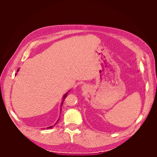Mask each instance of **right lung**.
Returning a JSON list of instances; mask_svg holds the SVG:
<instances>
[{
    "instance_id": "right-lung-1",
    "label": "right lung",
    "mask_w": 157,
    "mask_h": 157,
    "mask_svg": "<svg viewBox=\"0 0 157 157\" xmlns=\"http://www.w3.org/2000/svg\"><path fill=\"white\" fill-rule=\"evenodd\" d=\"M19 71V69H17V71ZM67 94V93H66V94H64V96H63V102H62V103H61V106H62V105H63V101H64V99L66 98V96H67V95H66ZM59 120H58V121H59ZM58 121H57V122H56V123H58ZM55 124H54V125H55ZM54 126H49V128H51L54 127Z\"/></svg>"
}]
</instances>
